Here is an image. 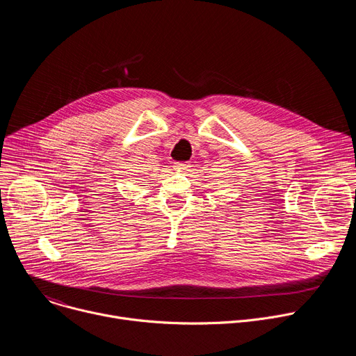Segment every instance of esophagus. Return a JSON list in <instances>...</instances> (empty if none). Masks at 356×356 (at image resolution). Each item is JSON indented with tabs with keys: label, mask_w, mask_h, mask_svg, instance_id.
<instances>
[{
	"label": "esophagus",
	"mask_w": 356,
	"mask_h": 356,
	"mask_svg": "<svg viewBox=\"0 0 356 356\" xmlns=\"http://www.w3.org/2000/svg\"><path fill=\"white\" fill-rule=\"evenodd\" d=\"M188 168H190L188 162H176L175 163V169H179V170H187Z\"/></svg>",
	"instance_id": "34e87169"
}]
</instances>
